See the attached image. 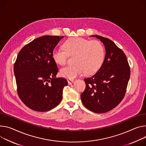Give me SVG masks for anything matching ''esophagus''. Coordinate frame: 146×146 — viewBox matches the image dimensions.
Listing matches in <instances>:
<instances>
[{"mask_svg": "<svg viewBox=\"0 0 146 146\" xmlns=\"http://www.w3.org/2000/svg\"><path fill=\"white\" fill-rule=\"evenodd\" d=\"M68 82L69 83V84L71 85L72 84H73L74 83V80H73V79H68Z\"/></svg>", "mask_w": 146, "mask_h": 146, "instance_id": "1", "label": "esophagus"}]
</instances>
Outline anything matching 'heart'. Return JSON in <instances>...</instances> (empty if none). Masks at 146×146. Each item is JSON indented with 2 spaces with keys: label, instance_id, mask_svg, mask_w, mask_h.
I'll use <instances>...</instances> for the list:
<instances>
[{
  "label": "heart",
  "instance_id": "obj_1",
  "mask_svg": "<svg viewBox=\"0 0 146 146\" xmlns=\"http://www.w3.org/2000/svg\"><path fill=\"white\" fill-rule=\"evenodd\" d=\"M69 56H74L73 63L62 68V77L73 79L86 73L96 72L102 66L105 58V48L101 42L90 41L83 38H71L64 44V48H55L52 52V58L60 65L67 63Z\"/></svg>",
  "mask_w": 146,
  "mask_h": 146
}]
</instances>
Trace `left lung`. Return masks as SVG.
Masks as SVG:
<instances>
[{"label":"left lung","instance_id":"8db88e82","mask_svg":"<svg viewBox=\"0 0 146 146\" xmlns=\"http://www.w3.org/2000/svg\"><path fill=\"white\" fill-rule=\"evenodd\" d=\"M100 39L105 48V57L98 71L84 78L86 89L81 94L85 107L96 113L111 111L125 95L130 70L126 55L111 39L91 35Z\"/></svg>","mask_w":146,"mask_h":146}]
</instances>
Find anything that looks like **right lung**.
I'll return each mask as SVG.
<instances>
[{"mask_svg": "<svg viewBox=\"0 0 146 146\" xmlns=\"http://www.w3.org/2000/svg\"><path fill=\"white\" fill-rule=\"evenodd\" d=\"M64 36L45 35L25 45L14 64L17 93L22 102L38 112L49 111L60 102L68 83L56 77L58 68L52 52Z\"/></svg>", "mask_w": 146, "mask_h": 146, "instance_id": "obj_1", "label": "right lung"}]
</instances>
